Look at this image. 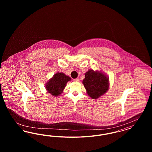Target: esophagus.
Wrapping results in <instances>:
<instances>
[{
    "label": "esophagus",
    "instance_id": "34e87169",
    "mask_svg": "<svg viewBox=\"0 0 152 152\" xmlns=\"http://www.w3.org/2000/svg\"><path fill=\"white\" fill-rule=\"evenodd\" d=\"M73 81H75V82H79L80 81L79 78L75 79H73Z\"/></svg>",
    "mask_w": 152,
    "mask_h": 152
}]
</instances>
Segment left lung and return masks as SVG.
I'll return each mask as SVG.
<instances>
[{
	"mask_svg": "<svg viewBox=\"0 0 152 152\" xmlns=\"http://www.w3.org/2000/svg\"><path fill=\"white\" fill-rule=\"evenodd\" d=\"M83 83L88 94L93 99H96L105 94L108 90L109 79L101 72L89 70L85 74Z\"/></svg>",
	"mask_w": 152,
	"mask_h": 152,
	"instance_id": "obj_1",
	"label": "left lung"
}]
</instances>
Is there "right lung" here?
I'll use <instances>...</instances> for the list:
<instances>
[{
    "label": "right lung",
    "instance_id": "1",
    "mask_svg": "<svg viewBox=\"0 0 152 152\" xmlns=\"http://www.w3.org/2000/svg\"><path fill=\"white\" fill-rule=\"evenodd\" d=\"M71 80V77L64 73H57L46 84V89L52 96H58L63 92L67 82Z\"/></svg>",
    "mask_w": 152,
    "mask_h": 152
}]
</instances>
